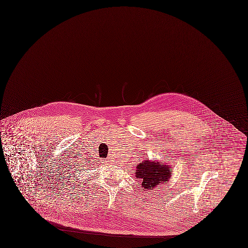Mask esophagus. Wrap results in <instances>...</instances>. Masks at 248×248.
Here are the masks:
<instances>
[{"mask_svg":"<svg viewBox=\"0 0 248 248\" xmlns=\"http://www.w3.org/2000/svg\"><path fill=\"white\" fill-rule=\"evenodd\" d=\"M106 162H108V161H106Z\"/></svg>","mask_w":248,"mask_h":248,"instance_id":"34e87169","label":"esophagus"}]
</instances>
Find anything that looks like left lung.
Wrapping results in <instances>:
<instances>
[{"label": "left lung", "mask_w": 248, "mask_h": 248, "mask_svg": "<svg viewBox=\"0 0 248 248\" xmlns=\"http://www.w3.org/2000/svg\"><path fill=\"white\" fill-rule=\"evenodd\" d=\"M171 168L162 162L145 160L136 168V177L141 181L142 190L149 192L170 178Z\"/></svg>", "instance_id": "left-lung-1"}]
</instances>
